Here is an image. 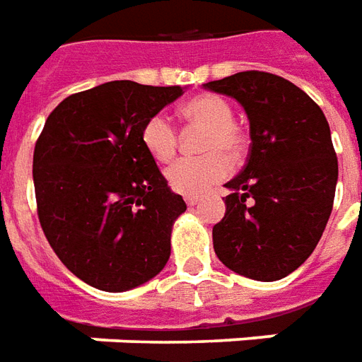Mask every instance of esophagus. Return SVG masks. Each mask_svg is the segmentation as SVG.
Segmentation results:
<instances>
[{
  "instance_id": "obj_1",
  "label": "esophagus",
  "mask_w": 362,
  "mask_h": 362,
  "mask_svg": "<svg viewBox=\"0 0 362 362\" xmlns=\"http://www.w3.org/2000/svg\"><path fill=\"white\" fill-rule=\"evenodd\" d=\"M185 202H187V204H189V206H194V204L199 202V197H191V194H187Z\"/></svg>"
}]
</instances>
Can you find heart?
<instances>
[{
	"instance_id": "b5f03b06",
	"label": "heart",
	"mask_w": 362,
	"mask_h": 362,
	"mask_svg": "<svg viewBox=\"0 0 362 362\" xmlns=\"http://www.w3.org/2000/svg\"><path fill=\"white\" fill-rule=\"evenodd\" d=\"M181 117L189 127L206 132L201 140V152L204 156L175 161L168 168L165 177L175 193L199 197L230 175V160H240L245 153L247 136L234 122L232 105L220 95L204 93L193 97L181 107ZM140 138L150 158L160 163H168L177 153L179 136L173 122L163 112L152 115L146 120Z\"/></svg>"
}]
</instances>
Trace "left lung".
<instances>
[{
  "instance_id": "obj_1",
  "label": "left lung",
  "mask_w": 362,
  "mask_h": 362,
  "mask_svg": "<svg viewBox=\"0 0 362 362\" xmlns=\"http://www.w3.org/2000/svg\"><path fill=\"white\" fill-rule=\"evenodd\" d=\"M206 89L234 97L250 119V156L228 181L226 214L212 228L218 259L238 275L279 281L316 250L329 220L337 156L324 112L269 71H240Z\"/></svg>"
}]
</instances>
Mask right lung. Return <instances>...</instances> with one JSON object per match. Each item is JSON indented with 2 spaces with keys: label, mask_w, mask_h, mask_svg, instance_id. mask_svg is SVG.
<instances>
[{
  "label": "right lung",
  "mask_w": 362,
  "mask_h": 362,
  "mask_svg": "<svg viewBox=\"0 0 362 362\" xmlns=\"http://www.w3.org/2000/svg\"><path fill=\"white\" fill-rule=\"evenodd\" d=\"M181 93L179 86L107 81L66 97L35 144L42 232L64 265L99 291H130L168 263L171 226L187 204L140 132Z\"/></svg>",
  "instance_id": "right-lung-1"
}]
</instances>
